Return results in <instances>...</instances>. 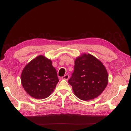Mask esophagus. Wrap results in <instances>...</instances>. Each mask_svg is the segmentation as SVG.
Here are the masks:
<instances>
[{
	"label": "esophagus",
	"instance_id": "1",
	"mask_svg": "<svg viewBox=\"0 0 131 131\" xmlns=\"http://www.w3.org/2000/svg\"><path fill=\"white\" fill-rule=\"evenodd\" d=\"M69 75L68 74H66L64 76H63L61 77V79H63V80H67L69 79Z\"/></svg>",
	"mask_w": 131,
	"mask_h": 131
}]
</instances>
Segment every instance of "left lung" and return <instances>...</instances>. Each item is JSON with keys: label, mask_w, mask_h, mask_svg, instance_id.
<instances>
[{"label": "left lung", "mask_w": 131, "mask_h": 131, "mask_svg": "<svg viewBox=\"0 0 131 131\" xmlns=\"http://www.w3.org/2000/svg\"><path fill=\"white\" fill-rule=\"evenodd\" d=\"M68 82L77 97L88 101L103 93L107 85L108 75L99 59L89 53H84L75 59L74 72Z\"/></svg>", "instance_id": "obj_1"}]
</instances>
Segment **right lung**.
Masks as SVG:
<instances>
[{
	"mask_svg": "<svg viewBox=\"0 0 131 131\" xmlns=\"http://www.w3.org/2000/svg\"><path fill=\"white\" fill-rule=\"evenodd\" d=\"M59 81L51 60L40 55L24 67L21 74V85L32 97L42 99L49 96Z\"/></svg>",
	"mask_w": 131,
	"mask_h": 131,
	"instance_id": "1",
	"label": "right lung"
}]
</instances>
